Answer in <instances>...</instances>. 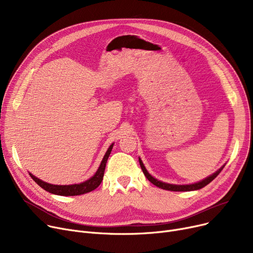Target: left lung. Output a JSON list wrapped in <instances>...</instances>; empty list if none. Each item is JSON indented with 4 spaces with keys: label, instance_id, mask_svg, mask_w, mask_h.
Masks as SVG:
<instances>
[{
    "label": "left lung",
    "instance_id": "obj_1",
    "mask_svg": "<svg viewBox=\"0 0 253 253\" xmlns=\"http://www.w3.org/2000/svg\"><path fill=\"white\" fill-rule=\"evenodd\" d=\"M139 164H140V167L142 169V172L143 174L145 175V177H147L153 184H155L156 187L158 188H161L163 190H167V191H173V192H189V191H196V190H200L202 188H204L205 185H207L209 182H211L212 180H213L219 173L220 171L223 169V167L225 165H223L222 167H220L216 172H214L213 174L206 177L205 179L199 181V182H196V183H192V184H171V183H166V182H163V181H160L156 179L155 177H153L148 170L145 169L142 161L139 159Z\"/></svg>",
    "mask_w": 253,
    "mask_h": 253
}]
</instances>
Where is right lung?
Instances as JSON below:
<instances>
[{"label": "right lung", "instance_id": "obj_1", "mask_svg": "<svg viewBox=\"0 0 253 253\" xmlns=\"http://www.w3.org/2000/svg\"><path fill=\"white\" fill-rule=\"evenodd\" d=\"M113 145H114V143H112L110 145V148L108 149V151H106V153L102 159V161L96 171V173L84 182L77 183V184H70V185H56V184H51V183H48L41 179H39L32 173H30V175L40 185V187L51 194H55V195H59V196H79V195L89 193L93 190H95L101 183L103 174H104L105 165H106V162H108V159L112 152Z\"/></svg>", "mask_w": 253, "mask_h": 253}]
</instances>
